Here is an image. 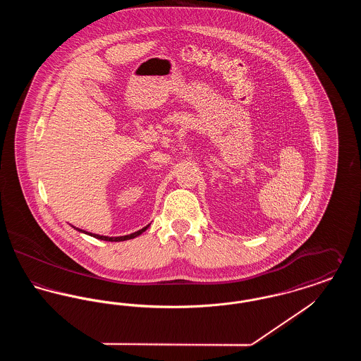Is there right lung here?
Wrapping results in <instances>:
<instances>
[{"label":"right lung","instance_id":"1","mask_svg":"<svg viewBox=\"0 0 361 361\" xmlns=\"http://www.w3.org/2000/svg\"><path fill=\"white\" fill-rule=\"evenodd\" d=\"M149 226L150 224H147L146 227H143V228H140V230H137L135 233H133V234H128V235H123V237H106V235H99V234H93V233H87L85 230H81V228H77V227H74L75 230H78V231H81V233H84V234H87V235H90V237H94V238H97V240H109V242H121V240H133V238H135L137 235H140L143 231H146L147 228H149Z\"/></svg>","mask_w":361,"mask_h":361}]
</instances>
